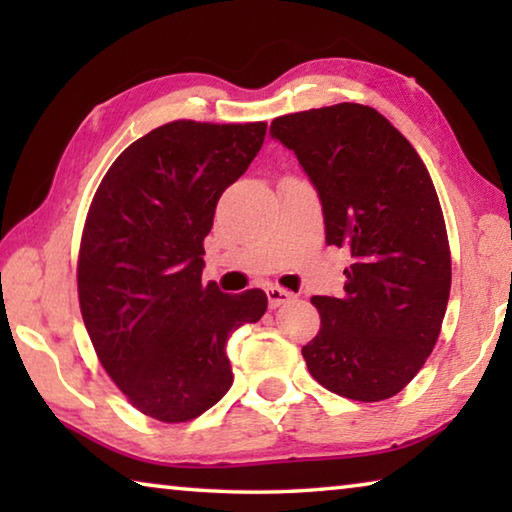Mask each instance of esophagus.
Returning a JSON list of instances; mask_svg holds the SVG:
<instances>
[{
  "mask_svg": "<svg viewBox=\"0 0 512 512\" xmlns=\"http://www.w3.org/2000/svg\"><path fill=\"white\" fill-rule=\"evenodd\" d=\"M266 296H268V307L277 309L280 305H287V302L293 300V293L282 289V287H268L266 289Z\"/></svg>",
  "mask_w": 512,
  "mask_h": 512,
  "instance_id": "obj_1",
  "label": "esophagus"
}]
</instances>
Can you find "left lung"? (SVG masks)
Masks as SVG:
<instances>
[{
  "label": "left lung",
  "mask_w": 512,
  "mask_h": 512,
  "mask_svg": "<svg viewBox=\"0 0 512 512\" xmlns=\"http://www.w3.org/2000/svg\"><path fill=\"white\" fill-rule=\"evenodd\" d=\"M318 192L327 246L348 248L341 298L314 296L302 348L320 386L388 400L418 375L443 325L452 257L436 187L409 140L375 108L336 103L273 119Z\"/></svg>",
  "instance_id": "1"
}]
</instances>
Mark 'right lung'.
Returning a JSON list of instances; mask_svg holds the SVG:
<instances>
[{
    "instance_id": "1",
    "label": "right lung",
    "mask_w": 512,
    "mask_h": 512,
    "mask_svg": "<svg viewBox=\"0 0 512 512\" xmlns=\"http://www.w3.org/2000/svg\"><path fill=\"white\" fill-rule=\"evenodd\" d=\"M266 124L171 121L112 162L92 198L79 300L101 366L137 411L187 422L232 386L225 345L266 293L203 287V239L225 187L244 176Z\"/></svg>"
}]
</instances>
